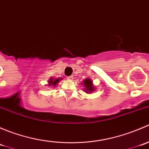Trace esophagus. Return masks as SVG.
<instances>
[{
    "label": "esophagus",
    "mask_w": 149,
    "mask_h": 149,
    "mask_svg": "<svg viewBox=\"0 0 149 149\" xmlns=\"http://www.w3.org/2000/svg\"><path fill=\"white\" fill-rule=\"evenodd\" d=\"M68 79H69V80L72 81L73 79V76H68Z\"/></svg>",
    "instance_id": "obj_1"
}]
</instances>
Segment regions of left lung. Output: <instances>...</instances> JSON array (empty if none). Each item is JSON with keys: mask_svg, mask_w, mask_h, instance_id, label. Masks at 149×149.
Wrapping results in <instances>:
<instances>
[{"mask_svg": "<svg viewBox=\"0 0 149 149\" xmlns=\"http://www.w3.org/2000/svg\"><path fill=\"white\" fill-rule=\"evenodd\" d=\"M84 86H85V88H84V90H85V91L86 93H88V94H91V92H93V91L95 90V88H94V85H93V81L91 80L90 79H86L84 80Z\"/></svg>", "mask_w": 149, "mask_h": 149, "instance_id": "obj_1", "label": "left lung"}]
</instances>
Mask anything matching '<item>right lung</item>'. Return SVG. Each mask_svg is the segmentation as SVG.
<instances>
[{"label":"right lung","instance_id":"obj_1","mask_svg":"<svg viewBox=\"0 0 149 149\" xmlns=\"http://www.w3.org/2000/svg\"><path fill=\"white\" fill-rule=\"evenodd\" d=\"M60 80H62V79H54L52 78L49 79V81H48V86H56L57 84L59 83Z\"/></svg>","mask_w":149,"mask_h":149}]
</instances>
